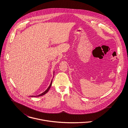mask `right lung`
Returning <instances> with one entry per match:
<instances>
[{
    "mask_svg": "<svg viewBox=\"0 0 128 128\" xmlns=\"http://www.w3.org/2000/svg\"><path fill=\"white\" fill-rule=\"evenodd\" d=\"M52 81H51V84H50V86H49V87L47 88V89L45 91V92H42V94H39V95H38V96H43V95H44V94H46L48 91L49 90V89H50V88H51V85H52Z\"/></svg>",
    "mask_w": 128,
    "mask_h": 128,
    "instance_id": "1",
    "label": "right lung"
}]
</instances>
